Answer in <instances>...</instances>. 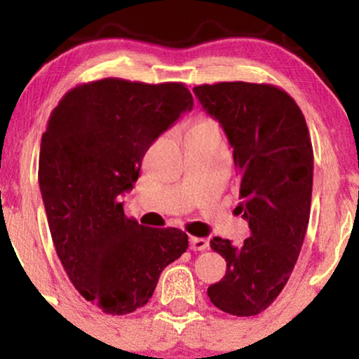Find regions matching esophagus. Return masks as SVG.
I'll return each instance as SVG.
<instances>
[{
	"mask_svg": "<svg viewBox=\"0 0 359 359\" xmlns=\"http://www.w3.org/2000/svg\"><path fill=\"white\" fill-rule=\"evenodd\" d=\"M189 245H191V250H194V251H203L209 246V241L205 240V238L191 236L189 238Z\"/></svg>",
	"mask_w": 359,
	"mask_h": 359,
	"instance_id": "34e87169",
	"label": "esophagus"
}]
</instances>
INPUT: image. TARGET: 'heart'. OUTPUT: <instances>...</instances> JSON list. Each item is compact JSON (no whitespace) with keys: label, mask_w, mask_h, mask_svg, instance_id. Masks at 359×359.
<instances>
[{"label":"heart","mask_w":359,"mask_h":359,"mask_svg":"<svg viewBox=\"0 0 359 359\" xmlns=\"http://www.w3.org/2000/svg\"><path fill=\"white\" fill-rule=\"evenodd\" d=\"M214 121H211V119H201L199 123H197V125H212Z\"/></svg>","instance_id":"1"}]
</instances>
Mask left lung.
Segmentation results:
<instances>
[{
	"label": "left lung",
	"mask_w": 359,
	"mask_h": 359,
	"mask_svg": "<svg viewBox=\"0 0 359 359\" xmlns=\"http://www.w3.org/2000/svg\"><path fill=\"white\" fill-rule=\"evenodd\" d=\"M194 94L233 147L243 199L236 209L251 231L241 246L212 238L226 275L208 295L228 314L257 316L283 290L302 248L314 174L311 135L294 97L273 84L216 82L196 86Z\"/></svg>",
	"instance_id": "8db88e82"
}]
</instances>
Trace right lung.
Instances as JSON below:
<instances>
[{"label": "right lung", "mask_w": 359, "mask_h": 359, "mask_svg": "<svg viewBox=\"0 0 359 359\" xmlns=\"http://www.w3.org/2000/svg\"><path fill=\"white\" fill-rule=\"evenodd\" d=\"M192 106L182 82L106 77L65 93L48 118L39 184L52 241L76 290L104 314L145 306L187 250L182 229L138 224L119 196L138 180L151 143Z\"/></svg>", "instance_id": "obj_1"}]
</instances>
